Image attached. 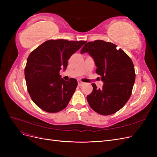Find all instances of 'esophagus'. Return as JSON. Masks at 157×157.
Wrapping results in <instances>:
<instances>
[{
  "label": "esophagus",
  "instance_id": "obj_1",
  "mask_svg": "<svg viewBox=\"0 0 157 157\" xmlns=\"http://www.w3.org/2000/svg\"><path fill=\"white\" fill-rule=\"evenodd\" d=\"M84 84V82H82L81 80H78V85L79 86H82V85Z\"/></svg>",
  "mask_w": 157,
  "mask_h": 157
}]
</instances>
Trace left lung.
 <instances>
[{
	"label": "left lung",
	"instance_id": "1",
	"mask_svg": "<svg viewBox=\"0 0 157 157\" xmlns=\"http://www.w3.org/2000/svg\"><path fill=\"white\" fill-rule=\"evenodd\" d=\"M109 42L97 40L88 42L80 54L88 53L97 67L96 72L103 82L102 88L92 84L93 91L87 101L94 111L109 115L119 111L130 98L135 82L134 66L122 49Z\"/></svg>",
	"mask_w": 157,
	"mask_h": 157
}]
</instances>
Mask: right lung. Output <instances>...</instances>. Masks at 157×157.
<instances>
[{
	"instance_id": "obj_1",
	"label": "right lung",
	"mask_w": 157,
	"mask_h": 157,
	"mask_svg": "<svg viewBox=\"0 0 157 157\" xmlns=\"http://www.w3.org/2000/svg\"><path fill=\"white\" fill-rule=\"evenodd\" d=\"M86 43L84 40H49L29 54L25 68L27 90L33 101L43 111L57 113L67 106L77 80L65 81L59 71L66 69L70 57Z\"/></svg>"
}]
</instances>
